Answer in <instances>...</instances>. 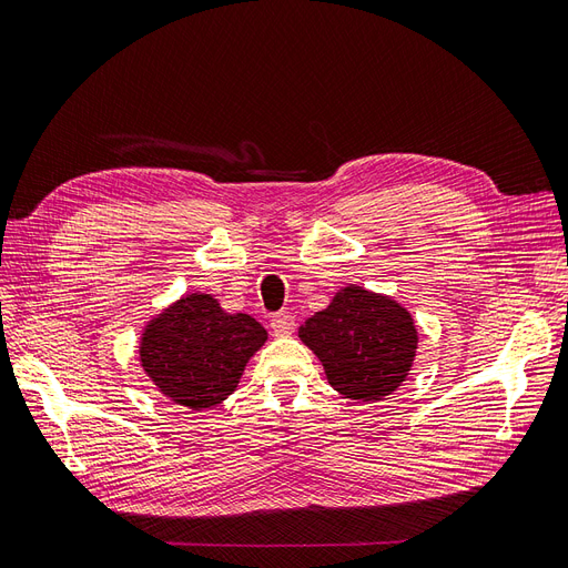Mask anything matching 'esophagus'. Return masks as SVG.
Returning <instances> with one entry per match:
<instances>
[{
	"instance_id": "obj_1",
	"label": "esophagus",
	"mask_w": 568,
	"mask_h": 568,
	"mask_svg": "<svg viewBox=\"0 0 568 568\" xmlns=\"http://www.w3.org/2000/svg\"><path fill=\"white\" fill-rule=\"evenodd\" d=\"M270 329L274 336H291L296 329V317L288 313H280L270 320Z\"/></svg>"
}]
</instances>
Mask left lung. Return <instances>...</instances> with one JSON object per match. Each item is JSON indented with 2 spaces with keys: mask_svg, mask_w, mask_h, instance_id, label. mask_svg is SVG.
I'll return each mask as SVG.
<instances>
[{
  "mask_svg": "<svg viewBox=\"0 0 568 568\" xmlns=\"http://www.w3.org/2000/svg\"><path fill=\"white\" fill-rule=\"evenodd\" d=\"M298 338L317 355L332 388L359 403L403 386L419 343L407 307L357 284L338 288L324 311L301 324Z\"/></svg>",
  "mask_w": 568,
  "mask_h": 568,
  "instance_id": "obj_1",
  "label": "left lung"
}]
</instances>
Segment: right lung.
<instances>
[{
	"label": "right lung",
	"instance_id": "1",
	"mask_svg": "<svg viewBox=\"0 0 568 568\" xmlns=\"http://www.w3.org/2000/svg\"><path fill=\"white\" fill-rule=\"evenodd\" d=\"M265 341L251 315L222 311L211 294H186L146 322L140 365L173 405L201 412L227 400Z\"/></svg>",
	"mask_w": 568,
	"mask_h": 568
}]
</instances>
